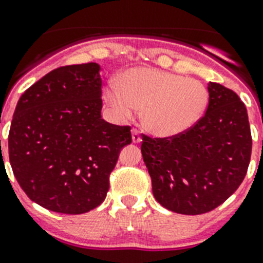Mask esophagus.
Segmentation results:
<instances>
[{
  "label": "esophagus",
  "mask_w": 263,
  "mask_h": 263,
  "mask_svg": "<svg viewBox=\"0 0 263 263\" xmlns=\"http://www.w3.org/2000/svg\"><path fill=\"white\" fill-rule=\"evenodd\" d=\"M132 139H133L134 143L141 142V136H139V132L137 129L132 130Z\"/></svg>",
  "instance_id": "1"
}]
</instances>
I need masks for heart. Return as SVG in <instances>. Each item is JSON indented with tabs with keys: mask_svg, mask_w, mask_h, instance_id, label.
<instances>
[{
	"mask_svg": "<svg viewBox=\"0 0 263 263\" xmlns=\"http://www.w3.org/2000/svg\"><path fill=\"white\" fill-rule=\"evenodd\" d=\"M115 115L127 120L142 110L141 121L148 133L160 138L185 133L205 113L210 93L196 79L154 68H132L117 85L105 90Z\"/></svg>",
	"mask_w": 263,
	"mask_h": 263,
	"instance_id": "b5f03b06",
	"label": "heart"
}]
</instances>
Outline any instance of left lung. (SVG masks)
Instances as JSON below:
<instances>
[{
    "label": "left lung",
    "mask_w": 263,
    "mask_h": 263,
    "mask_svg": "<svg viewBox=\"0 0 263 263\" xmlns=\"http://www.w3.org/2000/svg\"><path fill=\"white\" fill-rule=\"evenodd\" d=\"M205 115L185 133L142 136L143 162L160 205L182 215L217 208L240 187L249 167L252 133L245 104L229 88L208 83Z\"/></svg>",
    "instance_id": "1"
}]
</instances>
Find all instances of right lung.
<instances>
[{
    "instance_id": "right-lung-1",
    "label": "right lung",
    "mask_w": 263,
    "mask_h": 263,
    "mask_svg": "<svg viewBox=\"0 0 263 263\" xmlns=\"http://www.w3.org/2000/svg\"><path fill=\"white\" fill-rule=\"evenodd\" d=\"M101 108L97 63L59 67L25 90L11 120L9 159L32 201L80 215L105 200L109 175L132 133L103 120Z\"/></svg>"
}]
</instances>
